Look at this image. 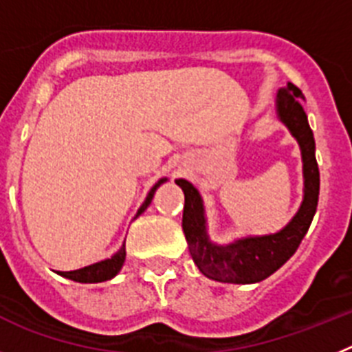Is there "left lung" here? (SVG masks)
I'll return each mask as SVG.
<instances>
[{"label": "left lung", "mask_w": 352, "mask_h": 352, "mask_svg": "<svg viewBox=\"0 0 352 352\" xmlns=\"http://www.w3.org/2000/svg\"><path fill=\"white\" fill-rule=\"evenodd\" d=\"M305 96L296 85L287 83L276 96V115L298 140L303 159L305 197L296 216L276 234L243 237L230 244L210 243L206 227V210L198 189L184 179L177 186L184 191L182 230L188 241L189 253L201 274L225 283H256L282 267L294 255L310 223L316 216L319 201V166L316 159V140L308 125L301 100Z\"/></svg>", "instance_id": "left-lung-1"}]
</instances>
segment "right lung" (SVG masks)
<instances>
[{"instance_id":"1","label":"right lung","mask_w":352,"mask_h":352,"mask_svg":"<svg viewBox=\"0 0 352 352\" xmlns=\"http://www.w3.org/2000/svg\"><path fill=\"white\" fill-rule=\"evenodd\" d=\"M166 180L168 179H159L157 182L152 186V189L148 191V195H146L145 201L142 204V207L138 209V212H136V218H138L140 214H142L143 210L146 209V207L151 206L152 198H154L155 189L163 184V182H166ZM124 261H125V243L122 244V248L118 250V252L115 253L111 258H106V261L96 262V264L87 265V267L76 269V271H58V274H60V276L69 278V280H74V282H79V283L106 282V280H111L113 276H117L118 271H120L122 265H124Z\"/></svg>"}]
</instances>
